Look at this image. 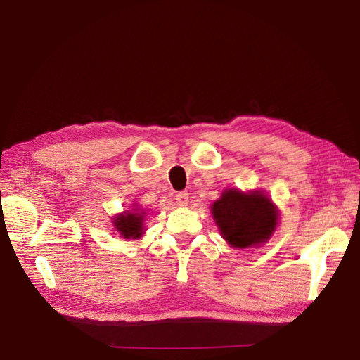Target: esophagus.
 Segmentation results:
<instances>
[{
	"mask_svg": "<svg viewBox=\"0 0 360 360\" xmlns=\"http://www.w3.org/2000/svg\"><path fill=\"white\" fill-rule=\"evenodd\" d=\"M174 200H176V204H178L179 207H186V205L188 204V193H187V192L176 193Z\"/></svg>",
	"mask_w": 360,
	"mask_h": 360,
	"instance_id": "34e87169",
	"label": "esophagus"
}]
</instances>
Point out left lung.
Segmentation results:
<instances>
[{"instance_id":"8db88e82","label":"left lung","mask_w":360,"mask_h":360,"mask_svg":"<svg viewBox=\"0 0 360 360\" xmlns=\"http://www.w3.org/2000/svg\"><path fill=\"white\" fill-rule=\"evenodd\" d=\"M218 231L231 248H259L277 231L280 210L264 190L226 188L210 207Z\"/></svg>"}]
</instances>
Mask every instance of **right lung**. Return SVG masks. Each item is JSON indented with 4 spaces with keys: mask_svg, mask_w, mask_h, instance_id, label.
Wrapping results in <instances>:
<instances>
[{
    "mask_svg": "<svg viewBox=\"0 0 360 360\" xmlns=\"http://www.w3.org/2000/svg\"><path fill=\"white\" fill-rule=\"evenodd\" d=\"M131 210H124L112 218V226L124 240H139L145 233V217L147 212L141 209V205L133 202Z\"/></svg>",
    "mask_w": 360,
    "mask_h": 360,
    "instance_id": "add662e5",
    "label": "right lung"
}]
</instances>
